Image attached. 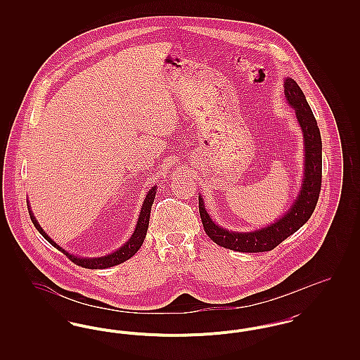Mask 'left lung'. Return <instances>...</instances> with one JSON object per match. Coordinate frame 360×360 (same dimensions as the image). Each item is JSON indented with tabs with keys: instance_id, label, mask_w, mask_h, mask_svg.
<instances>
[{
	"instance_id": "1",
	"label": "left lung",
	"mask_w": 360,
	"mask_h": 360,
	"mask_svg": "<svg viewBox=\"0 0 360 360\" xmlns=\"http://www.w3.org/2000/svg\"><path fill=\"white\" fill-rule=\"evenodd\" d=\"M285 97L295 110V116L305 139V178L302 188L298 198L291 205L290 210L285 213V216L266 228L247 233L229 232L213 223L206 212L201 195H198L200 216L206 235L224 248L239 252L271 251L307 223L316 209L321 191L323 176V143L320 129L302 90L291 78L285 81Z\"/></svg>"
}]
</instances>
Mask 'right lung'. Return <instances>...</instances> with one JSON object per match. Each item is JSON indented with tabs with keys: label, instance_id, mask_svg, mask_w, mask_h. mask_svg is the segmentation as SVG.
I'll use <instances>...</instances> for the list:
<instances>
[{
	"label": "right lung",
	"instance_id": "obj_1",
	"mask_svg": "<svg viewBox=\"0 0 360 360\" xmlns=\"http://www.w3.org/2000/svg\"><path fill=\"white\" fill-rule=\"evenodd\" d=\"M155 194H156V186L151 188L143 202L141 206V212H140V216H139V220H137L136 229L132 235V238L128 240L120 250H117L116 252L110 254V255H106L103 257H93V259H86V257H74V255H70L69 252H66L63 248H60L53 240L49 238V235L41 229V226L37 224L36 219H34L32 212H31V207L28 206V212H30V216H31V220L34 223V228L41 233V236L44 239L47 240L50 244H52L55 248H58L59 251H62L66 257H69L70 260L81 267H85V269H91V270H97V269H108V267H112V266H116V264H120L122 262L128 260L129 257H134L139 251V248L141 247L143 241L146 239V235H147V229H148V223H150V213H151V206L154 204Z\"/></svg>",
	"mask_w": 360,
	"mask_h": 360
}]
</instances>
